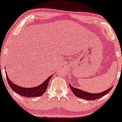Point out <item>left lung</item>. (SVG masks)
I'll return each instance as SVG.
<instances>
[{"label":"left lung","mask_w":122,"mask_h":122,"mask_svg":"<svg viewBox=\"0 0 122 122\" xmlns=\"http://www.w3.org/2000/svg\"><path fill=\"white\" fill-rule=\"evenodd\" d=\"M69 85H70V87L71 88V90H72V93H74L75 96H76L77 97L85 100H97L99 99V98L105 96L106 94H107L111 90L112 88V87L111 88H109L108 90L104 91V92H102V93H90L84 92V91L78 89L77 88H75V87H72L70 84H69Z\"/></svg>","instance_id":"1"}]
</instances>
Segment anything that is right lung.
Listing matches in <instances>:
<instances>
[{
    "instance_id": "add662e5",
    "label": "right lung",
    "mask_w": 122,
    "mask_h": 122,
    "mask_svg": "<svg viewBox=\"0 0 122 122\" xmlns=\"http://www.w3.org/2000/svg\"><path fill=\"white\" fill-rule=\"evenodd\" d=\"M6 76L8 84L12 89V90L19 94V95L23 97H35L41 96L46 91L49 83V81L52 76H51L48 77L47 79L39 86H36L35 87L25 88V87H22L12 83L10 80L6 72Z\"/></svg>"
}]
</instances>
